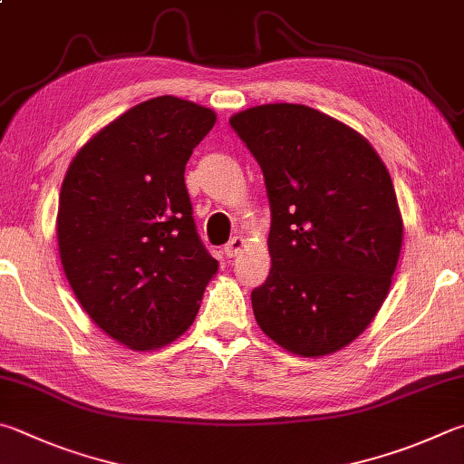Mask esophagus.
Masks as SVG:
<instances>
[{
    "label": "esophagus",
    "instance_id": "obj_1",
    "mask_svg": "<svg viewBox=\"0 0 464 464\" xmlns=\"http://www.w3.org/2000/svg\"><path fill=\"white\" fill-rule=\"evenodd\" d=\"M243 246H246V241H243V237H233V239L225 246V254H227V257H237V256L241 254Z\"/></svg>",
    "mask_w": 464,
    "mask_h": 464
}]
</instances>
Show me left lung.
Returning a JSON list of instances; mask_svg holds the SVG:
<instances>
[{
	"mask_svg": "<svg viewBox=\"0 0 464 464\" xmlns=\"http://www.w3.org/2000/svg\"><path fill=\"white\" fill-rule=\"evenodd\" d=\"M269 200L267 280L251 292L261 331L320 357L365 331L390 292L403 225L382 158L347 125L306 105L233 115Z\"/></svg>",
	"mask_w": 464,
	"mask_h": 464,
	"instance_id": "8db88e82",
	"label": "left lung"
}]
</instances>
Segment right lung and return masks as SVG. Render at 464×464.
I'll return each mask as SVG.
<instances>
[{
    "mask_svg": "<svg viewBox=\"0 0 464 464\" xmlns=\"http://www.w3.org/2000/svg\"><path fill=\"white\" fill-rule=\"evenodd\" d=\"M215 120L172 95L144 101L91 138L64 176L56 227L64 274L92 323L133 351L179 339L218 269L184 182Z\"/></svg>",
    "mask_w": 464,
    "mask_h": 464,
    "instance_id": "obj_1",
    "label": "right lung"
}]
</instances>
